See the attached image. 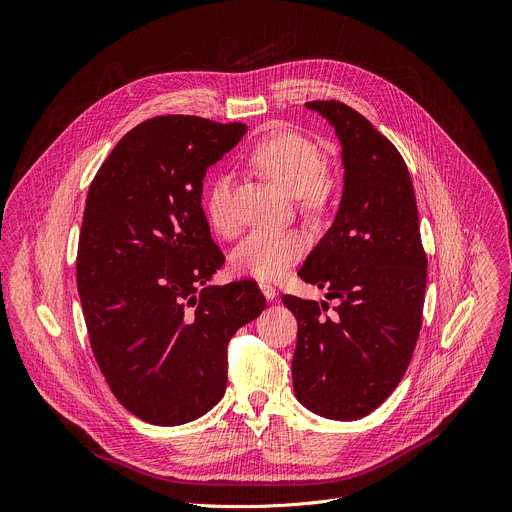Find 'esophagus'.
I'll return each mask as SVG.
<instances>
[{
	"label": "esophagus",
	"mask_w": 512,
	"mask_h": 512,
	"mask_svg": "<svg viewBox=\"0 0 512 512\" xmlns=\"http://www.w3.org/2000/svg\"><path fill=\"white\" fill-rule=\"evenodd\" d=\"M260 290H262V294L266 296V300H274L276 298V288L272 286V284H268V282H260Z\"/></svg>",
	"instance_id": "esophagus-1"
}]
</instances>
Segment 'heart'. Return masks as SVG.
Listing matches in <instances>:
<instances>
[{"instance_id": "heart-1", "label": "heart", "mask_w": 512, "mask_h": 512, "mask_svg": "<svg viewBox=\"0 0 512 512\" xmlns=\"http://www.w3.org/2000/svg\"><path fill=\"white\" fill-rule=\"evenodd\" d=\"M252 165L274 185L290 195H300L304 210H323L329 183L325 179V157L321 149L294 131H278L258 141L250 151ZM210 226L230 236L236 232L232 212V193L228 181L214 183L206 197ZM306 252V240L294 230H256L248 234L234 250L232 264L236 272L260 280L280 278Z\"/></svg>"}]
</instances>
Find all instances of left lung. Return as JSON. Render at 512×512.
<instances>
[{
	"label": "left lung",
	"mask_w": 512,
	"mask_h": 512,
	"mask_svg": "<svg viewBox=\"0 0 512 512\" xmlns=\"http://www.w3.org/2000/svg\"><path fill=\"white\" fill-rule=\"evenodd\" d=\"M341 141L337 218L298 276L329 302L284 294L296 317V399L329 420H359L391 395L412 361L424 313L428 258L410 171L393 143L339 100H313Z\"/></svg>",
	"instance_id": "8db88e82"
}]
</instances>
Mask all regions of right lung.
<instances>
[{
    "label": "right lung",
    "instance_id": "obj_1",
    "mask_svg": "<svg viewBox=\"0 0 512 512\" xmlns=\"http://www.w3.org/2000/svg\"><path fill=\"white\" fill-rule=\"evenodd\" d=\"M246 131L149 119L117 143L86 195L76 284L90 347L115 397L155 426L212 410L226 391L232 335L266 306L252 280L208 284L226 258L201 181Z\"/></svg>",
    "mask_w": 512,
    "mask_h": 512
}]
</instances>
